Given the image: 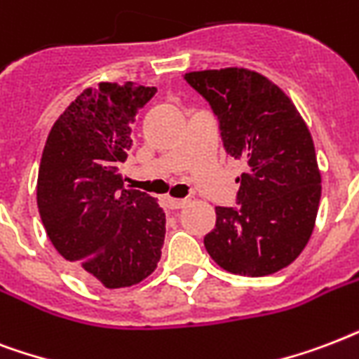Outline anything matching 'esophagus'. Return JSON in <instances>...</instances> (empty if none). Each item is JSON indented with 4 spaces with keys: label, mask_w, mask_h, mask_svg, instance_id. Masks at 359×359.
Instances as JSON below:
<instances>
[{
    "label": "esophagus",
    "mask_w": 359,
    "mask_h": 359,
    "mask_svg": "<svg viewBox=\"0 0 359 359\" xmlns=\"http://www.w3.org/2000/svg\"><path fill=\"white\" fill-rule=\"evenodd\" d=\"M189 204V200L185 198H166V205L170 210H180V208H185Z\"/></svg>",
    "instance_id": "34e87169"
}]
</instances>
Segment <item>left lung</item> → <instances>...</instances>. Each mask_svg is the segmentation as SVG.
Masks as SVG:
<instances>
[{"label":"left lung","instance_id":"obj_1","mask_svg":"<svg viewBox=\"0 0 359 359\" xmlns=\"http://www.w3.org/2000/svg\"><path fill=\"white\" fill-rule=\"evenodd\" d=\"M217 114L224 149L245 161L238 208H215L210 257L236 275L292 264L315 229L322 177L315 144L292 99L257 71L224 67L183 74Z\"/></svg>","mask_w":359,"mask_h":359}]
</instances>
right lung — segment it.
<instances>
[{"instance_id":"1","label":"right lung","mask_w":359,"mask_h":359,"mask_svg":"<svg viewBox=\"0 0 359 359\" xmlns=\"http://www.w3.org/2000/svg\"><path fill=\"white\" fill-rule=\"evenodd\" d=\"M155 88L101 82L55 119L39 165L37 205L52 245L80 277L107 288L138 285L161 260L166 217L119 172L130 123Z\"/></svg>"}]
</instances>
